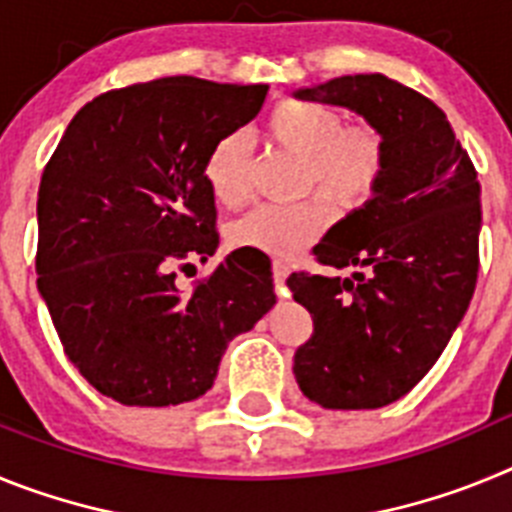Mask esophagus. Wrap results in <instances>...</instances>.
I'll return each instance as SVG.
<instances>
[{
	"label": "esophagus",
	"instance_id": "obj_1",
	"mask_svg": "<svg viewBox=\"0 0 512 512\" xmlns=\"http://www.w3.org/2000/svg\"><path fill=\"white\" fill-rule=\"evenodd\" d=\"M271 271H274V284H277V289L284 292V282H287L289 277V266L282 264V261H274V264H271Z\"/></svg>",
	"mask_w": 512,
	"mask_h": 512
}]
</instances>
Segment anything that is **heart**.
<instances>
[{
	"label": "heart",
	"mask_w": 512,
	"mask_h": 512,
	"mask_svg": "<svg viewBox=\"0 0 512 512\" xmlns=\"http://www.w3.org/2000/svg\"><path fill=\"white\" fill-rule=\"evenodd\" d=\"M271 148L300 158L297 192L318 194L289 207H259L230 228V243L277 259H292L328 228L333 207L351 212L372 200L387 169V143L374 125H343L341 112L307 99L274 104L261 125ZM207 189L223 207L251 200L253 158L246 138L228 133L202 164Z\"/></svg>",
	"instance_id": "b5f03b06"
}]
</instances>
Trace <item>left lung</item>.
Returning <instances> with one entry per match:
<instances>
[{
  "label": "left lung",
  "instance_id": "8db88e82",
  "mask_svg": "<svg viewBox=\"0 0 512 512\" xmlns=\"http://www.w3.org/2000/svg\"><path fill=\"white\" fill-rule=\"evenodd\" d=\"M295 97L336 104L384 135L387 169L374 197L315 246L351 277L292 274L312 315L295 354L302 395L328 410H374L428 374L474 295L479 182L441 107L384 74L338 76Z\"/></svg>",
  "mask_w": 512,
  "mask_h": 512
}]
</instances>
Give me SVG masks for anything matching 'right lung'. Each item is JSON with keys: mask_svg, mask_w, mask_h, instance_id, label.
<instances>
[{"mask_svg": "<svg viewBox=\"0 0 512 512\" xmlns=\"http://www.w3.org/2000/svg\"><path fill=\"white\" fill-rule=\"evenodd\" d=\"M266 92L166 76L99 94L45 166L38 292L66 356L102 395L138 408L197 400L228 343L277 302L269 266L238 251L192 292L174 274L215 253L202 164L217 138L259 115Z\"/></svg>", "mask_w": 512, "mask_h": 512, "instance_id": "1", "label": "right lung"}]
</instances>
